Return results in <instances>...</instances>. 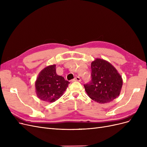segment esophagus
<instances>
[{
  "label": "esophagus",
  "instance_id": "1",
  "mask_svg": "<svg viewBox=\"0 0 147 147\" xmlns=\"http://www.w3.org/2000/svg\"><path fill=\"white\" fill-rule=\"evenodd\" d=\"M81 80H81V78H80L79 77H75L74 80H73V82H75V81H77V82H81Z\"/></svg>",
  "mask_w": 147,
  "mask_h": 147
}]
</instances>
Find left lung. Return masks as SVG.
Instances as JSON below:
<instances>
[{
  "label": "left lung",
  "mask_w": 147,
  "mask_h": 147,
  "mask_svg": "<svg viewBox=\"0 0 147 147\" xmlns=\"http://www.w3.org/2000/svg\"><path fill=\"white\" fill-rule=\"evenodd\" d=\"M91 80L84 84L90 98L100 104L108 103L119 96L123 80L117 69L102 59H96L91 63Z\"/></svg>",
  "instance_id": "left-lung-1"
}]
</instances>
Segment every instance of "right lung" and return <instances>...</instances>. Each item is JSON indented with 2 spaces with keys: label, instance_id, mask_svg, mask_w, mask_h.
<instances>
[{
  "label": "right lung",
  "instance_id": "add662e5",
  "mask_svg": "<svg viewBox=\"0 0 147 147\" xmlns=\"http://www.w3.org/2000/svg\"><path fill=\"white\" fill-rule=\"evenodd\" d=\"M69 83L57 75L56 65L48 66L41 71L35 82L37 96L43 101L55 102L63 94Z\"/></svg>",
  "mask_w": 147,
  "mask_h": 147
}]
</instances>
